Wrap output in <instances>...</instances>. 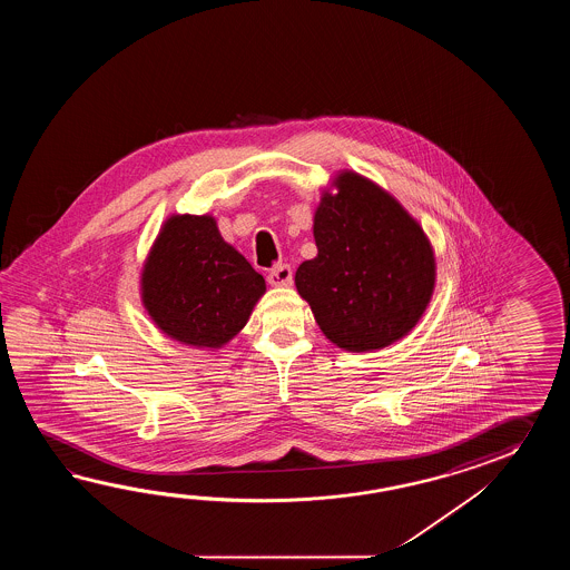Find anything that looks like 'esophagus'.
Masks as SVG:
<instances>
[{
  "label": "esophagus",
  "instance_id": "obj_1",
  "mask_svg": "<svg viewBox=\"0 0 570 570\" xmlns=\"http://www.w3.org/2000/svg\"><path fill=\"white\" fill-rule=\"evenodd\" d=\"M267 281L273 287H287L293 283V271H291L289 265L279 263V265H275L268 271Z\"/></svg>",
  "mask_w": 570,
  "mask_h": 570
}]
</instances>
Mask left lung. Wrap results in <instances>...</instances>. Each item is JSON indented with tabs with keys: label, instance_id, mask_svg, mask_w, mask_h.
Instances as JSON below:
<instances>
[{
	"label": "left lung",
	"instance_id": "obj_1",
	"mask_svg": "<svg viewBox=\"0 0 570 570\" xmlns=\"http://www.w3.org/2000/svg\"><path fill=\"white\" fill-rule=\"evenodd\" d=\"M338 194L315 212L317 256L295 285L340 348L375 351L403 338L434 291V255L422 228L375 183L342 173Z\"/></svg>",
	"mask_w": 570,
	"mask_h": 570
}]
</instances>
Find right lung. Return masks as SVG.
<instances>
[{
    "label": "right lung",
    "mask_w": 570,
    "mask_h": 570,
    "mask_svg": "<svg viewBox=\"0 0 570 570\" xmlns=\"http://www.w3.org/2000/svg\"><path fill=\"white\" fill-rule=\"evenodd\" d=\"M265 279L219 236L209 216H175L142 273L148 314L170 338L216 348L243 330Z\"/></svg>",
    "instance_id": "1"
}]
</instances>
